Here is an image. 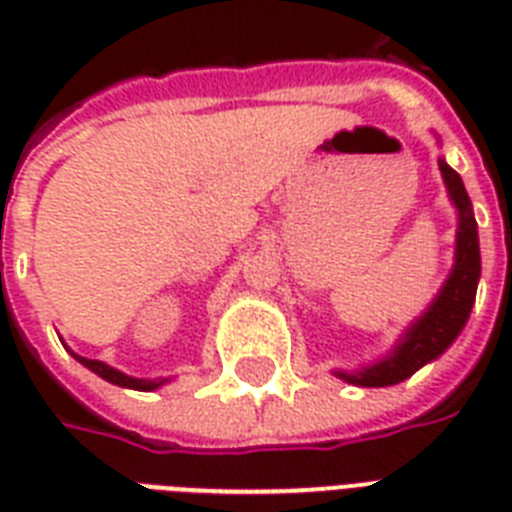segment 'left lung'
Instances as JSON below:
<instances>
[{
	"mask_svg": "<svg viewBox=\"0 0 512 512\" xmlns=\"http://www.w3.org/2000/svg\"><path fill=\"white\" fill-rule=\"evenodd\" d=\"M438 170L444 175L449 199L454 201V207L460 212L452 273H449V279L436 295V300L430 303L428 311L406 329L404 337L398 340V345L388 358H382L372 366H364L361 372H337V377H342L350 385L385 388V385L404 382L420 366L430 364L433 358L441 356L457 340L462 327L468 324L470 308L476 303L478 279H481V249H478L476 217H473L470 196L465 191V185H462V177L444 159H438Z\"/></svg>",
	"mask_w": 512,
	"mask_h": 512,
	"instance_id": "obj_1",
	"label": "left lung"
}]
</instances>
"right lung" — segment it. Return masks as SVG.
<instances>
[{
	"mask_svg": "<svg viewBox=\"0 0 512 512\" xmlns=\"http://www.w3.org/2000/svg\"><path fill=\"white\" fill-rule=\"evenodd\" d=\"M71 356L79 361V364H84L90 372H95L98 377H103V380L114 382V385H119V388H132V390H156L159 385H164L167 380H138V377H127L124 372H119V369H114V366L103 364V361H95V358H84V356H76V353H71Z\"/></svg>",
	"mask_w": 512,
	"mask_h": 512,
	"instance_id": "obj_1",
	"label": "right lung"
}]
</instances>
